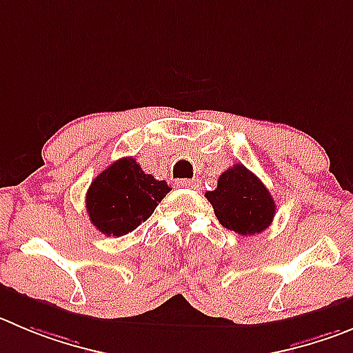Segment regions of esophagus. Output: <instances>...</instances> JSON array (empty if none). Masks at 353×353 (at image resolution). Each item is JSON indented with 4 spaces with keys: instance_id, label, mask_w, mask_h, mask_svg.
I'll return each instance as SVG.
<instances>
[{
    "instance_id": "obj_1",
    "label": "esophagus",
    "mask_w": 353,
    "mask_h": 353,
    "mask_svg": "<svg viewBox=\"0 0 353 353\" xmlns=\"http://www.w3.org/2000/svg\"><path fill=\"white\" fill-rule=\"evenodd\" d=\"M176 184L179 188H188V190H195V188H199V181L193 179H177Z\"/></svg>"
}]
</instances>
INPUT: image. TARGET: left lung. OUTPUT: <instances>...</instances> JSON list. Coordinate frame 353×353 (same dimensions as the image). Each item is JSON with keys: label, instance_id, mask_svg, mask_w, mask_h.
Wrapping results in <instances>:
<instances>
[{"label": "left lung", "instance_id": "left-lung-1", "mask_svg": "<svg viewBox=\"0 0 353 353\" xmlns=\"http://www.w3.org/2000/svg\"><path fill=\"white\" fill-rule=\"evenodd\" d=\"M205 196L219 223L240 235L265 232L275 216V202L268 188L242 163L225 170L216 190L207 192Z\"/></svg>", "mask_w": 353, "mask_h": 353}]
</instances>
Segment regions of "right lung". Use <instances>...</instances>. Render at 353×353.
Instances as JSON below:
<instances>
[{
	"mask_svg": "<svg viewBox=\"0 0 353 353\" xmlns=\"http://www.w3.org/2000/svg\"><path fill=\"white\" fill-rule=\"evenodd\" d=\"M169 192L165 181L144 172L134 158H120L92 181L87 212L104 235H127L146 221Z\"/></svg>",
	"mask_w": 353,
	"mask_h": 353,
	"instance_id": "obj_1",
	"label": "right lung"
}]
</instances>
